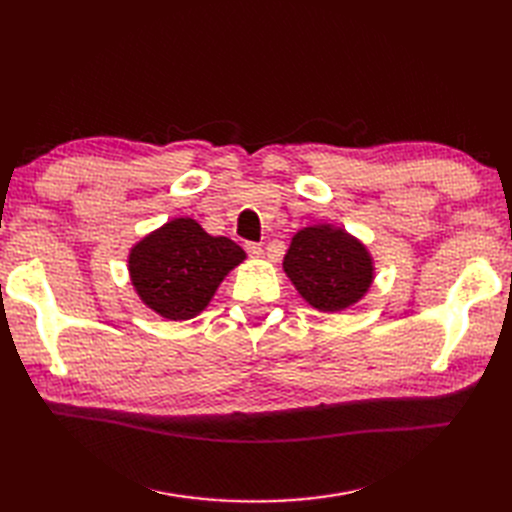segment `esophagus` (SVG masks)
Returning <instances> with one entry per match:
<instances>
[{"instance_id": "esophagus-1", "label": "esophagus", "mask_w": 512, "mask_h": 512, "mask_svg": "<svg viewBox=\"0 0 512 512\" xmlns=\"http://www.w3.org/2000/svg\"><path fill=\"white\" fill-rule=\"evenodd\" d=\"M245 252L250 254V256H254V258H260L265 250H262L260 243H245Z\"/></svg>"}]
</instances>
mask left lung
I'll return each mask as SVG.
<instances>
[{
    "label": "left lung",
    "instance_id": "8db88e82",
    "mask_svg": "<svg viewBox=\"0 0 512 512\" xmlns=\"http://www.w3.org/2000/svg\"><path fill=\"white\" fill-rule=\"evenodd\" d=\"M284 271L309 305L342 312L359 303L374 282V258L344 228L318 224L292 237Z\"/></svg>",
    "mask_w": 512,
    "mask_h": 512
}]
</instances>
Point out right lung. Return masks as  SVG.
Wrapping results in <instances>:
<instances>
[{"mask_svg":"<svg viewBox=\"0 0 512 512\" xmlns=\"http://www.w3.org/2000/svg\"><path fill=\"white\" fill-rule=\"evenodd\" d=\"M243 260L245 252L235 241L211 237L192 218H175L132 247L128 271L149 309L166 320H190Z\"/></svg>","mask_w":512,"mask_h":512,"instance_id":"add662e5","label":"right lung"}]
</instances>
